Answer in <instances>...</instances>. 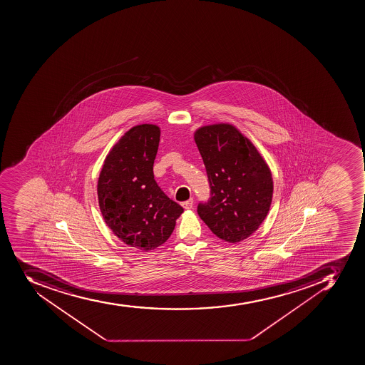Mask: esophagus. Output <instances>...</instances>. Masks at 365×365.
Masks as SVG:
<instances>
[{"mask_svg": "<svg viewBox=\"0 0 365 365\" xmlns=\"http://www.w3.org/2000/svg\"><path fill=\"white\" fill-rule=\"evenodd\" d=\"M181 205H182L185 209H192V207H193V199L187 200V201L182 202Z\"/></svg>", "mask_w": 365, "mask_h": 365, "instance_id": "1", "label": "esophagus"}]
</instances>
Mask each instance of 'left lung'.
Segmentation results:
<instances>
[{
    "label": "left lung",
    "mask_w": 365,
    "mask_h": 365,
    "mask_svg": "<svg viewBox=\"0 0 365 365\" xmlns=\"http://www.w3.org/2000/svg\"><path fill=\"white\" fill-rule=\"evenodd\" d=\"M194 139L210 187V197L200 202L197 214L222 240H245L259 227L270 209V169L255 145L232 125L199 128Z\"/></svg>",
    "instance_id": "obj_1"
}]
</instances>
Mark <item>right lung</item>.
I'll use <instances>...</instances> for the list:
<instances>
[{"label":"right lung","instance_id":"right-lung-1","mask_svg":"<svg viewBox=\"0 0 365 365\" xmlns=\"http://www.w3.org/2000/svg\"><path fill=\"white\" fill-rule=\"evenodd\" d=\"M160 137L156 125L130 128L110 150L98 182L104 222L123 242L145 252L165 242L184 212L154 179Z\"/></svg>","mask_w":365,"mask_h":365}]
</instances>
